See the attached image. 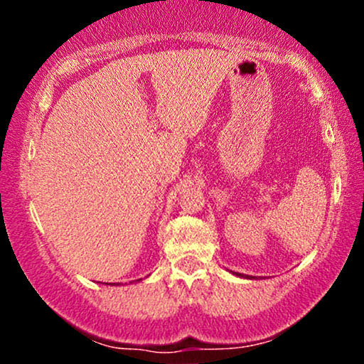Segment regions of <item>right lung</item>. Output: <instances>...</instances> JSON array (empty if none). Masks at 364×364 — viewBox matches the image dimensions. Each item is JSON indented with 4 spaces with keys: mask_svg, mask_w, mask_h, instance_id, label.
<instances>
[{
    "mask_svg": "<svg viewBox=\"0 0 364 364\" xmlns=\"http://www.w3.org/2000/svg\"><path fill=\"white\" fill-rule=\"evenodd\" d=\"M139 281H140V279H139Z\"/></svg>",
    "mask_w": 364,
    "mask_h": 364,
    "instance_id": "obj_1",
    "label": "right lung"
}]
</instances>
